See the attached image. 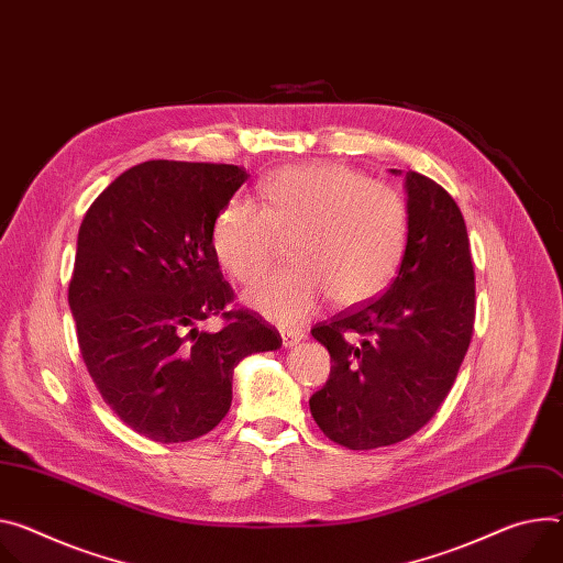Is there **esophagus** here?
I'll return each mask as SVG.
<instances>
[{
  "label": "esophagus",
  "mask_w": 563,
  "mask_h": 563,
  "mask_svg": "<svg viewBox=\"0 0 563 563\" xmlns=\"http://www.w3.org/2000/svg\"><path fill=\"white\" fill-rule=\"evenodd\" d=\"M280 336H283L285 347H289V345H296L298 341H302V339H305V330H298V328L283 330V332H280Z\"/></svg>",
  "instance_id": "obj_1"
}]
</instances>
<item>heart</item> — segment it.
Returning a JSON list of instances; mask_svg holds the SVG:
<instances>
[{"label":"heart","instance_id":"heart-1","mask_svg":"<svg viewBox=\"0 0 563 563\" xmlns=\"http://www.w3.org/2000/svg\"><path fill=\"white\" fill-rule=\"evenodd\" d=\"M289 238L296 265L246 296L278 323L308 317L325 296L341 308L375 298L401 263L406 199L345 164L285 166L261 184V203L227 201L211 229L218 263L240 285L258 283L276 261L278 242Z\"/></svg>","mask_w":563,"mask_h":563}]
</instances>
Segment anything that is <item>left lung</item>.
Masks as SVG:
<instances>
[{"mask_svg":"<svg viewBox=\"0 0 563 563\" xmlns=\"http://www.w3.org/2000/svg\"><path fill=\"white\" fill-rule=\"evenodd\" d=\"M406 192L408 240L390 287L312 328L334 364L310 397L312 416L325 438L352 451L418 433L449 395L474 334L476 283L463 213L420 173H406Z\"/></svg>","mask_w":563,"mask_h":563,"instance_id":"obj_1","label":"left lung"}]
</instances>
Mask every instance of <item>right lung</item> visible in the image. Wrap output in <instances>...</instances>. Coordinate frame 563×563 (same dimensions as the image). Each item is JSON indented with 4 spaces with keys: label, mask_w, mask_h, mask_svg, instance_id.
Masks as SVG:
<instances>
[{
    "label": "right lung",
    "mask_w": 563,
    "mask_h": 563,
    "mask_svg": "<svg viewBox=\"0 0 563 563\" xmlns=\"http://www.w3.org/2000/svg\"><path fill=\"white\" fill-rule=\"evenodd\" d=\"M246 173L229 164L143 162L85 213L69 283L82 362L96 390L136 433L188 442L231 408L233 368L278 350V330L233 305L211 229ZM220 316L218 333L199 331Z\"/></svg>",
    "instance_id": "add662e5"
}]
</instances>
